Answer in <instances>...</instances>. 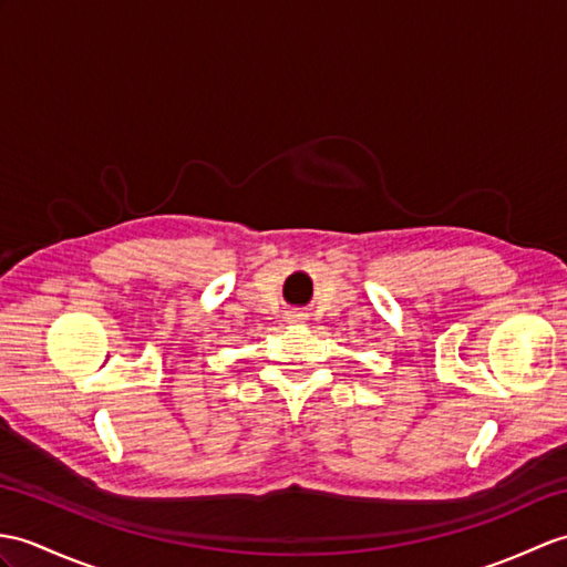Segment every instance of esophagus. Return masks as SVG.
Listing matches in <instances>:
<instances>
[{
    "label": "esophagus",
    "instance_id": "obj_1",
    "mask_svg": "<svg viewBox=\"0 0 567 567\" xmlns=\"http://www.w3.org/2000/svg\"><path fill=\"white\" fill-rule=\"evenodd\" d=\"M287 321H289V323L305 321V313H301V311H287Z\"/></svg>",
    "mask_w": 567,
    "mask_h": 567
}]
</instances>
